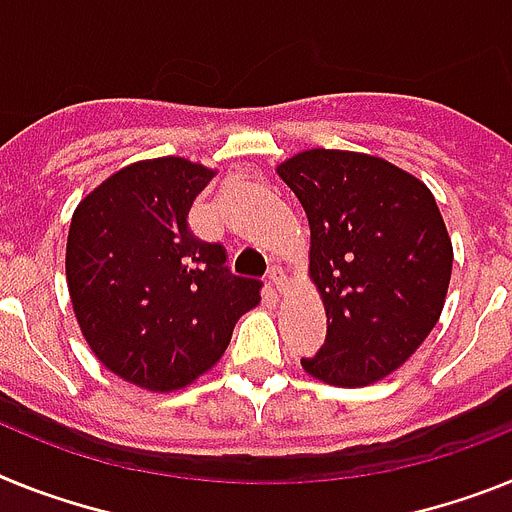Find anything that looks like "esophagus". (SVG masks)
<instances>
[{
	"label": "esophagus",
	"mask_w": 512,
	"mask_h": 512,
	"mask_svg": "<svg viewBox=\"0 0 512 512\" xmlns=\"http://www.w3.org/2000/svg\"><path fill=\"white\" fill-rule=\"evenodd\" d=\"M269 282H272L274 290H277V292H285L287 285H290V282H287V277H285V272H282V266H274L272 272H269Z\"/></svg>",
	"instance_id": "1"
}]
</instances>
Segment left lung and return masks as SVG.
I'll use <instances>...</instances> for the list:
<instances>
[{"instance_id":"1","label":"left lung","mask_w":512,"mask_h":512,"mask_svg":"<svg viewBox=\"0 0 512 512\" xmlns=\"http://www.w3.org/2000/svg\"><path fill=\"white\" fill-rule=\"evenodd\" d=\"M310 227L326 342L305 373L362 388L399 370L443 313L453 243L432 191L378 155L305 150L277 165Z\"/></svg>"}]
</instances>
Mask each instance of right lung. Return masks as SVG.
Wrapping results in <instances>:
<instances>
[{
	"mask_svg": "<svg viewBox=\"0 0 512 512\" xmlns=\"http://www.w3.org/2000/svg\"><path fill=\"white\" fill-rule=\"evenodd\" d=\"M217 168L152 157L116 170L77 204L67 235L74 318L100 365L131 386L170 393L225 355L259 282L227 274L220 243L189 230Z\"/></svg>",
	"mask_w": 512,
	"mask_h": 512,
	"instance_id": "1",
	"label": "right lung"
}]
</instances>
